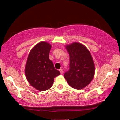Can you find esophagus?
Returning <instances> with one entry per match:
<instances>
[{"instance_id": "esophagus-1", "label": "esophagus", "mask_w": 120, "mask_h": 120, "mask_svg": "<svg viewBox=\"0 0 120 120\" xmlns=\"http://www.w3.org/2000/svg\"><path fill=\"white\" fill-rule=\"evenodd\" d=\"M59 71H60V72L61 74H63V70L62 69V68H60V69H59Z\"/></svg>"}]
</instances>
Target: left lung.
<instances>
[{
    "label": "left lung",
    "instance_id": "1",
    "mask_svg": "<svg viewBox=\"0 0 120 120\" xmlns=\"http://www.w3.org/2000/svg\"><path fill=\"white\" fill-rule=\"evenodd\" d=\"M70 56V70L64 74L67 82L76 89L85 88L95 73V65L87 47L78 42L65 46Z\"/></svg>",
    "mask_w": 120,
    "mask_h": 120
}]
</instances>
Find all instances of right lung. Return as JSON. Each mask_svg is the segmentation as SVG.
<instances>
[{"instance_id":"1","label":"right lung","mask_w":120,"mask_h":120,"mask_svg":"<svg viewBox=\"0 0 120 120\" xmlns=\"http://www.w3.org/2000/svg\"><path fill=\"white\" fill-rule=\"evenodd\" d=\"M52 45L46 41L37 44L30 51L26 64V77L31 85L39 91L52 87L54 78L60 75L49 58Z\"/></svg>"}]
</instances>
